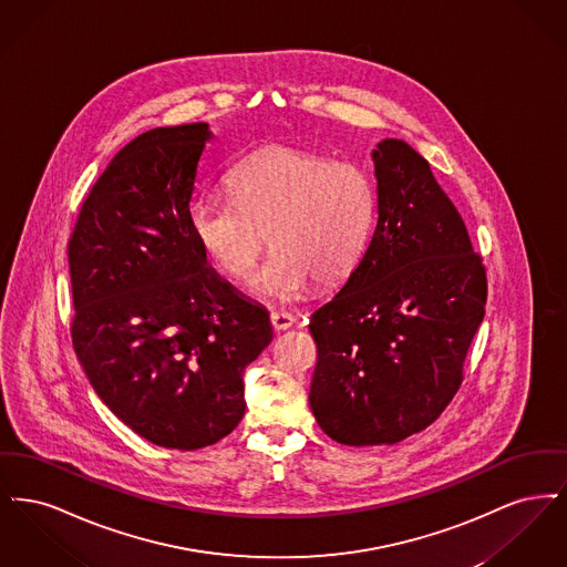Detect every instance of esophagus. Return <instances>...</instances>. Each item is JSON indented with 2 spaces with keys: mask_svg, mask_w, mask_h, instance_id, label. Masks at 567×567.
<instances>
[{
  "mask_svg": "<svg viewBox=\"0 0 567 567\" xmlns=\"http://www.w3.org/2000/svg\"><path fill=\"white\" fill-rule=\"evenodd\" d=\"M270 321L276 331H285V329H289L291 324L296 323V317L289 315V312H282V310H274L270 315Z\"/></svg>",
  "mask_w": 567,
  "mask_h": 567,
  "instance_id": "obj_1",
  "label": "esophagus"
}]
</instances>
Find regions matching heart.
<instances>
[{
  "label": "heart",
  "instance_id": "1",
  "mask_svg": "<svg viewBox=\"0 0 567 567\" xmlns=\"http://www.w3.org/2000/svg\"><path fill=\"white\" fill-rule=\"evenodd\" d=\"M231 199L190 204L195 243L225 278L248 282L268 238L270 259L257 278L261 293L299 297L315 280H342L368 243L377 197L352 163L291 146H268L227 174Z\"/></svg>",
  "mask_w": 567,
  "mask_h": 567
}]
</instances>
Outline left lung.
Returning <instances> with one entry per match:
<instances>
[{
	"mask_svg": "<svg viewBox=\"0 0 567 567\" xmlns=\"http://www.w3.org/2000/svg\"><path fill=\"white\" fill-rule=\"evenodd\" d=\"M374 234L342 289L310 319V408L347 446L423 432L455 398L483 323L486 274L432 167L398 137L372 151Z\"/></svg>",
	"mask_w": 567,
	"mask_h": 567,
	"instance_id": "left-lung-1",
	"label": "left lung"
}]
</instances>
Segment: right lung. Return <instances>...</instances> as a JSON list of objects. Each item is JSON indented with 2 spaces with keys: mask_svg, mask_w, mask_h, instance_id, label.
<instances>
[{
  "mask_svg": "<svg viewBox=\"0 0 567 567\" xmlns=\"http://www.w3.org/2000/svg\"><path fill=\"white\" fill-rule=\"evenodd\" d=\"M208 123L137 135L82 204L68 244L72 342L102 402L148 442L197 451L243 421L244 370L270 315L195 243L189 202Z\"/></svg>",
  "mask_w": 567,
  "mask_h": 567,
  "instance_id": "add662e5",
  "label": "right lung"
}]
</instances>
